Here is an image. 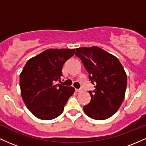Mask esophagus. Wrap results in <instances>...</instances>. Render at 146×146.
Listing matches in <instances>:
<instances>
[{"instance_id": "obj_1", "label": "esophagus", "mask_w": 146, "mask_h": 146, "mask_svg": "<svg viewBox=\"0 0 146 146\" xmlns=\"http://www.w3.org/2000/svg\"><path fill=\"white\" fill-rule=\"evenodd\" d=\"M82 90H81V89H75V92H77V93H80V92H81Z\"/></svg>"}]
</instances>
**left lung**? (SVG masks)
Here are the masks:
<instances>
[{
	"label": "left lung",
	"mask_w": 146,
	"mask_h": 146,
	"mask_svg": "<svg viewBox=\"0 0 146 146\" xmlns=\"http://www.w3.org/2000/svg\"><path fill=\"white\" fill-rule=\"evenodd\" d=\"M75 56L88 72L95 88L89 91L91 99L84 111L93 119L109 118L124 100L127 75L123 66L115 56L98 46L76 48Z\"/></svg>",
	"instance_id": "8db88e82"
}]
</instances>
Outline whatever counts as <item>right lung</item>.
I'll list each match as a JSON object with an SVG mask.
<instances>
[{
    "label": "right lung",
    "instance_id": "1",
    "mask_svg": "<svg viewBox=\"0 0 146 146\" xmlns=\"http://www.w3.org/2000/svg\"><path fill=\"white\" fill-rule=\"evenodd\" d=\"M75 48H48L27 62L20 75V87L27 108L37 118L51 120L62 113L75 88L58 84L64 64Z\"/></svg>",
    "mask_w": 146,
    "mask_h": 146
}]
</instances>
